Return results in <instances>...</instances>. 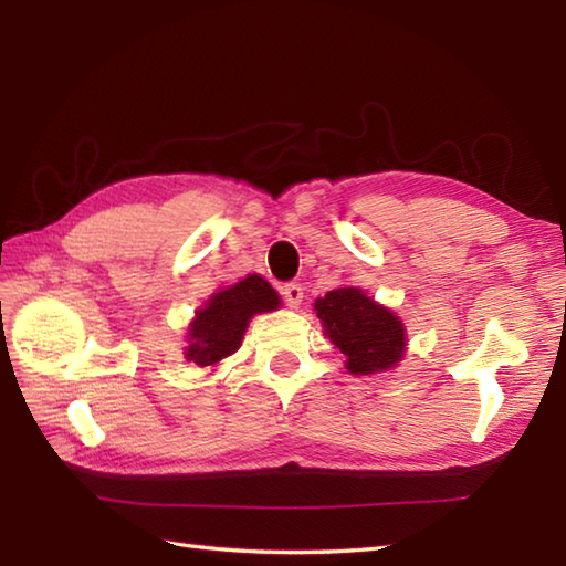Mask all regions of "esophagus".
I'll return each instance as SVG.
<instances>
[{
  "label": "esophagus",
  "instance_id": "obj_1",
  "mask_svg": "<svg viewBox=\"0 0 566 566\" xmlns=\"http://www.w3.org/2000/svg\"><path fill=\"white\" fill-rule=\"evenodd\" d=\"M282 296H284L286 306H290V308H298V304L304 302V286L296 284V282L284 284V286H282Z\"/></svg>",
  "mask_w": 566,
  "mask_h": 566
}]
</instances>
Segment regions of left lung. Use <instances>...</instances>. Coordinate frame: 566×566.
Returning a JSON list of instances; mask_svg holds the SVG:
<instances>
[{
    "mask_svg": "<svg viewBox=\"0 0 566 566\" xmlns=\"http://www.w3.org/2000/svg\"><path fill=\"white\" fill-rule=\"evenodd\" d=\"M314 311L331 343L345 355L350 375H377L401 363L403 323L357 286H340L316 298Z\"/></svg>",
    "mask_w": 566,
    "mask_h": 566,
    "instance_id": "left-lung-1",
    "label": "left lung"
}]
</instances>
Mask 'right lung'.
Returning a JSON list of instances; mask_svg holds the SVG:
<instances>
[{
	"mask_svg": "<svg viewBox=\"0 0 566 566\" xmlns=\"http://www.w3.org/2000/svg\"><path fill=\"white\" fill-rule=\"evenodd\" d=\"M280 294L260 274H248L245 280L223 286L189 323L187 359L199 367L221 363L243 343L250 318L280 308Z\"/></svg>",
	"mask_w": 566,
	"mask_h": 566,
	"instance_id": "obj_1",
	"label": "right lung"
}]
</instances>
